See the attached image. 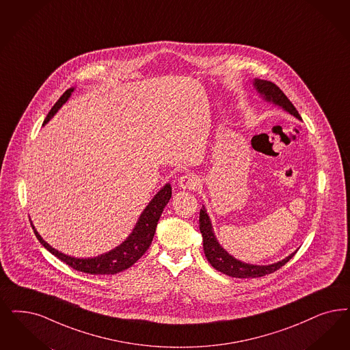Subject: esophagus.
<instances>
[{
  "mask_svg": "<svg viewBox=\"0 0 350 350\" xmlns=\"http://www.w3.org/2000/svg\"><path fill=\"white\" fill-rule=\"evenodd\" d=\"M200 184V180L197 176L192 174H185L179 179V187L181 189H194Z\"/></svg>",
  "mask_w": 350,
  "mask_h": 350,
  "instance_id": "obj_1",
  "label": "esophagus"
}]
</instances>
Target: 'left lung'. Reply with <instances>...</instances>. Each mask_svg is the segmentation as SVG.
Returning a JSON list of instances; mask_svg holds the SVG:
<instances>
[{
    "label": "left lung",
    "mask_w": 350,
    "mask_h": 350,
    "mask_svg": "<svg viewBox=\"0 0 350 350\" xmlns=\"http://www.w3.org/2000/svg\"><path fill=\"white\" fill-rule=\"evenodd\" d=\"M253 85L256 88V91L258 92L259 96L266 103L282 107L284 111L297 118L298 120H301L296 107L288 100V97L276 84H273L271 81H267V80L254 79ZM200 231L202 234L204 252H205V256H206L207 260L210 262V265L215 270L223 272L228 276H232V278L246 279V278H260V276L269 275L271 272L279 270L282 266H284L285 263L292 258L297 252L296 250V252L291 253L288 257H285L284 259L278 260L271 265H252V263H246L240 259L234 258L223 246L220 245L219 241L217 240V236L213 230V224H211V220H210L205 206H202V208L200 210Z\"/></svg>",
    "instance_id": "obj_1"
}]
</instances>
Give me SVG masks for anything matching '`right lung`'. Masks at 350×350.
I'll use <instances>...</instances> for the list:
<instances>
[{"label": "right lung", "mask_w": 350, "mask_h": 350, "mask_svg": "<svg viewBox=\"0 0 350 350\" xmlns=\"http://www.w3.org/2000/svg\"><path fill=\"white\" fill-rule=\"evenodd\" d=\"M74 91H75V88L72 87V88L67 90L59 97V100L55 103L52 110L49 111V114L45 118L44 124H46L57 114V111L67 103V100L71 97ZM171 193H172L171 185L167 183L157 192V194H154V197L144 208L142 215L139 217V219L136 221L132 232L129 234V237L120 245L116 246L110 252L104 253L101 256H97V257H92V258L71 257L62 252H58L57 249L49 245L40 236L35 226L32 223L31 224H32L33 232L36 234L40 244L44 246L46 250H49L53 256H55L57 258L65 262L66 265H68L74 270L87 272L91 275H114V273L123 271V270H127L135 262H137L139 259L142 258L144 253L149 249V246L152 244V240L154 237V233H156L157 223L161 218L163 208L167 205V202L171 198Z\"/></svg>", "instance_id": "add662e5"}]
</instances>
